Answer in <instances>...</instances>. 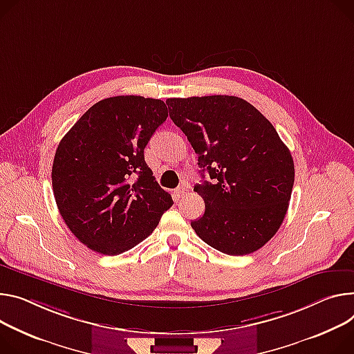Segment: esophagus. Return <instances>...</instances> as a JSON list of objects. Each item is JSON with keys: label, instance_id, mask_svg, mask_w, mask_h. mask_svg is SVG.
I'll return each instance as SVG.
<instances>
[{"label": "esophagus", "instance_id": "obj_1", "mask_svg": "<svg viewBox=\"0 0 354 354\" xmlns=\"http://www.w3.org/2000/svg\"><path fill=\"white\" fill-rule=\"evenodd\" d=\"M186 192H187L186 186H180V187H178V189L175 190V195H176L178 198H182L183 195H186Z\"/></svg>", "mask_w": 354, "mask_h": 354}]
</instances>
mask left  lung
Here are the masks:
<instances>
[{"label": "left lung", "instance_id": "obj_1", "mask_svg": "<svg viewBox=\"0 0 354 354\" xmlns=\"http://www.w3.org/2000/svg\"><path fill=\"white\" fill-rule=\"evenodd\" d=\"M169 115L212 179L195 186L205 214L190 221L210 247L229 255L261 248L278 232L295 179L294 159L274 125L234 95L168 99Z\"/></svg>", "mask_w": 354, "mask_h": 354}]
</instances>
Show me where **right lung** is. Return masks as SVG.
Returning a JSON list of instances; mask_svg holds the SVG:
<instances>
[{"label":"right lung","instance_id":"1","mask_svg":"<svg viewBox=\"0 0 354 354\" xmlns=\"http://www.w3.org/2000/svg\"><path fill=\"white\" fill-rule=\"evenodd\" d=\"M167 117L162 100L115 95L91 106L59 142L55 201L69 230L93 251L117 255L136 247L174 205L144 159Z\"/></svg>","mask_w":354,"mask_h":354}]
</instances>
